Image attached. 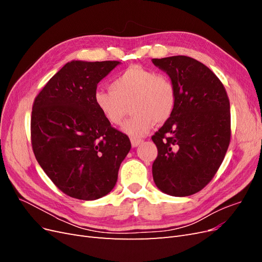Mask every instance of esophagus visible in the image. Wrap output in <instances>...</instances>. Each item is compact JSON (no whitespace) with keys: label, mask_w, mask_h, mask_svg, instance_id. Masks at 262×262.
I'll use <instances>...</instances> for the list:
<instances>
[{"label":"esophagus","mask_w":262,"mask_h":262,"mask_svg":"<svg viewBox=\"0 0 262 262\" xmlns=\"http://www.w3.org/2000/svg\"><path fill=\"white\" fill-rule=\"evenodd\" d=\"M142 142L143 141H142L141 139H131V145H132V147H137L142 143Z\"/></svg>","instance_id":"34e87169"}]
</instances>
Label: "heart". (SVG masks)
Wrapping results in <instances>:
<instances>
[{"label": "heart", "instance_id": "obj_1", "mask_svg": "<svg viewBox=\"0 0 262 262\" xmlns=\"http://www.w3.org/2000/svg\"><path fill=\"white\" fill-rule=\"evenodd\" d=\"M176 87L167 75L133 66L119 73L110 90L94 92L93 101L98 112L113 125H120L130 104L133 116L125 121L123 132L132 138H142L156 123L170 118L176 105Z\"/></svg>", "mask_w": 262, "mask_h": 262}]
</instances>
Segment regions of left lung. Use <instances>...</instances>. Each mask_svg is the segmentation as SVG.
<instances>
[{"instance_id":"1","label":"left lung","mask_w":262,"mask_h":262,"mask_svg":"<svg viewBox=\"0 0 262 262\" xmlns=\"http://www.w3.org/2000/svg\"><path fill=\"white\" fill-rule=\"evenodd\" d=\"M175 84V109L152 140L156 187L166 194L199 192L215 175L231 140L229 100L223 84L203 63L186 55L153 59Z\"/></svg>"}]
</instances>
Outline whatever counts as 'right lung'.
Here are the masks:
<instances>
[{
	"mask_svg": "<svg viewBox=\"0 0 262 262\" xmlns=\"http://www.w3.org/2000/svg\"><path fill=\"white\" fill-rule=\"evenodd\" d=\"M119 61H71L34 101L31 145L36 160L62 192L96 200L114 189L128 155V136L113 128L93 101L97 84Z\"/></svg>",
	"mask_w": 262,
	"mask_h": 262,
	"instance_id": "1",
	"label": "right lung"
}]
</instances>
